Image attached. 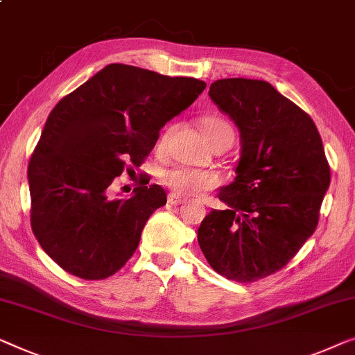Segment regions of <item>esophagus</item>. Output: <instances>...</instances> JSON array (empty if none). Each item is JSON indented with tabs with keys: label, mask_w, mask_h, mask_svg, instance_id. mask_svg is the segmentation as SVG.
I'll use <instances>...</instances> for the list:
<instances>
[{
	"label": "esophagus",
	"mask_w": 355,
	"mask_h": 355,
	"mask_svg": "<svg viewBox=\"0 0 355 355\" xmlns=\"http://www.w3.org/2000/svg\"><path fill=\"white\" fill-rule=\"evenodd\" d=\"M184 202H186V198L181 197L179 193H169L168 195V203L169 205H174V207H178V205H181Z\"/></svg>",
	"instance_id": "obj_1"
}]
</instances>
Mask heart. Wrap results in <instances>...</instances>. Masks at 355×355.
Masks as SVG:
<instances>
[{"mask_svg":"<svg viewBox=\"0 0 355 355\" xmlns=\"http://www.w3.org/2000/svg\"><path fill=\"white\" fill-rule=\"evenodd\" d=\"M203 131L207 135L208 141L211 146L224 141L232 139L234 141V130L227 121L219 116H205L202 121ZM165 137H162L158 142V147L163 146ZM163 182L166 184L169 189L184 197H198L208 190H213L219 186V176L213 171H203V169H193V168H173L168 169L163 176Z\"/></svg>","mask_w":355,"mask_h":355,"instance_id":"obj_1","label":"heart"}]
</instances>
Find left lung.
Segmentation results:
<instances>
[{
  "label": "left lung",
  "instance_id": "obj_1",
  "mask_svg": "<svg viewBox=\"0 0 355 355\" xmlns=\"http://www.w3.org/2000/svg\"><path fill=\"white\" fill-rule=\"evenodd\" d=\"M209 97L237 125V178L198 227V245L219 275L250 284L275 274L314 234L330 186L312 118L263 80L224 78Z\"/></svg>",
  "mask_w": 355,
  "mask_h": 355
}]
</instances>
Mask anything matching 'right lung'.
<instances>
[{"mask_svg":"<svg viewBox=\"0 0 355 355\" xmlns=\"http://www.w3.org/2000/svg\"><path fill=\"white\" fill-rule=\"evenodd\" d=\"M207 83L110 64L51 110L28 163L30 223L41 248L65 272L104 280L128 263L166 192L147 176L130 198H112L121 173H135L160 130Z\"/></svg>","mask_w":355,"mask_h":355,"instance_id":"1","label":"right lung"}]
</instances>
